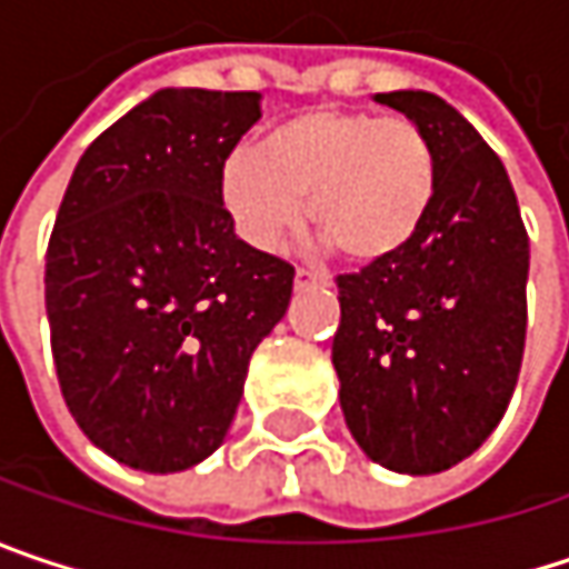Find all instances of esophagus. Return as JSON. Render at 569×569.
<instances>
[{
	"instance_id": "34e87169",
	"label": "esophagus",
	"mask_w": 569,
	"mask_h": 569,
	"mask_svg": "<svg viewBox=\"0 0 569 569\" xmlns=\"http://www.w3.org/2000/svg\"><path fill=\"white\" fill-rule=\"evenodd\" d=\"M295 284H298V288H313V284H327V278L317 274L313 268H298V271H295Z\"/></svg>"
}]
</instances>
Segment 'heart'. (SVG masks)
<instances>
[{
    "label": "heart",
    "instance_id": "1",
    "mask_svg": "<svg viewBox=\"0 0 569 569\" xmlns=\"http://www.w3.org/2000/svg\"><path fill=\"white\" fill-rule=\"evenodd\" d=\"M307 217L349 262L376 264L405 252L437 197V158L427 132L398 116L310 109L226 154L220 200L236 232L278 249Z\"/></svg>",
    "mask_w": 569,
    "mask_h": 569
}]
</instances>
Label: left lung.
Here are the masks:
<instances>
[{"label":"left lung","mask_w":569,"mask_h":569,"mask_svg":"<svg viewBox=\"0 0 569 569\" xmlns=\"http://www.w3.org/2000/svg\"><path fill=\"white\" fill-rule=\"evenodd\" d=\"M433 144L437 197L395 259L340 274L333 369L362 453L430 476L476 453L518 382L528 330V232L506 164L440 97L376 93Z\"/></svg>","instance_id":"left-lung-1"}]
</instances>
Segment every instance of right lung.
I'll use <instances>...</instances> for the list:
<instances>
[{
    "instance_id": "obj_1",
    "label": "right lung",
    "mask_w": 569,
    "mask_h": 569,
    "mask_svg": "<svg viewBox=\"0 0 569 569\" xmlns=\"http://www.w3.org/2000/svg\"><path fill=\"white\" fill-rule=\"evenodd\" d=\"M262 93L168 87L112 122L67 183L44 264L63 401L112 460L181 472L236 418L295 268L246 246L220 200Z\"/></svg>"
}]
</instances>
